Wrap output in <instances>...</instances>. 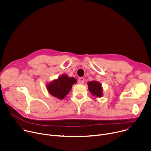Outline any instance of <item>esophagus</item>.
I'll list each match as a JSON object with an SVG mask.
<instances>
[{
	"mask_svg": "<svg viewBox=\"0 0 151 151\" xmlns=\"http://www.w3.org/2000/svg\"><path fill=\"white\" fill-rule=\"evenodd\" d=\"M78 82L81 84H83L84 83V79L83 78H80L78 80Z\"/></svg>",
	"mask_w": 151,
	"mask_h": 151,
	"instance_id": "34e87169",
	"label": "esophagus"
}]
</instances>
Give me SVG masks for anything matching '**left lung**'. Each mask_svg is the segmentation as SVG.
<instances>
[{
    "label": "left lung",
    "mask_w": 151,
    "mask_h": 151,
    "mask_svg": "<svg viewBox=\"0 0 151 151\" xmlns=\"http://www.w3.org/2000/svg\"><path fill=\"white\" fill-rule=\"evenodd\" d=\"M88 90L91 94L96 97H101L103 96V88L101 85L96 81H93L88 82Z\"/></svg>",
    "instance_id": "obj_1"
}]
</instances>
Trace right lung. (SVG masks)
<instances>
[{
    "label": "right lung",
    "mask_w": 151,
    "mask_h": 151,
    "mask_svg": "<svg viewBox=\"0 0 151 151\" xmlns=\"http://www.w3.org/2000/svg\"><path fill=\"white\" fill-rule=\"evenodd\" d=\"M76 82L75 78L69 77L67 75L63 74L58 79L48 83L47 88L51 95L61 100L70 91L72 85Z\"/></svg>",
    "instance_id": "add662e5"
}]
</instances>
